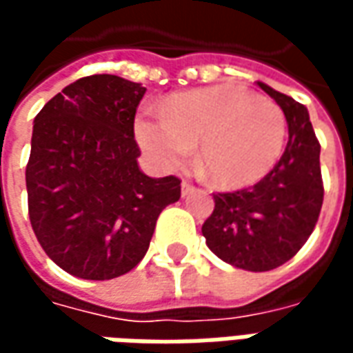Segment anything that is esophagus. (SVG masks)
Here are the masks:
<instances>
[{
	"label": "esophagus",
	"instance_id": "1",
	"mask_svg": "<svg viewBox=\"0 0 353 353\" xmlns=\"http://www.w3.org/2000/svg\"><path fill=\"white\" fill-rule=\"evenodd\" d=\"M192 189H194V187H192L191 183H189V181H183V183H181V196H187V194H191L192 192Z\"/></svg>",
	"mask_w": 353,
	"mask_h": 353
}]
</instances>
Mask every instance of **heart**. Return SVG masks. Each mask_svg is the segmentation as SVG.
<instances>
[{
	"label": "heart",
	"mask_w": 353,
	"mask_h": 353,
	"mask_svg": "<svg viewBox=\"0 0 353 353\" xmlns=\"http://www.w3.org/2000/svg\"><path fill=\"white\" fill-rule=\"evenodd\" d=\"M139 147L161 168L181 166L199 145V166L219 189H244L265 179L278 164L288 138V119L276 101L234 85L170 96L161 117L134 123Z\"/></svg>",
	"instance_id": "1"
}]
</instances>
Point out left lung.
<instances>
[{
    "mask_svg": "<svg viewBox=\"0 0 353 353\" xmlns=\"http://www.w3.org/2000/svg\"><path fill=\"white\" fill-rule=\"evenodd\" d=\"M257 85L288 119V145L257 185L214 194V214L202 225V234L225 263L266 272L288 263L308 240L323 204V183L308 109L261 81Z\"/></svg>",
    "mask_w": 353,
    "mask_h": 353,
    "instance_id": "obj_1",
    "label": "left lung"
}]
</instances>
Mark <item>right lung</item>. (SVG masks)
<instances>
[{
  "label": "right lung",
  "mask_w": 353,
  "mask_h": 353,
  "mask_svg": "<svg viewBox=\"0 0 353 353\" xmlns=\"http://www.w3.org/2000/svg\"><path fill=\"white\" fill-rule=\"evenodd\" d=\"M145 90L117 75H90L34 119L26 166L32 229L50 259L83 280L130 272L162 210L181 196L177 177L139 170L134 117Z\"/></svg>",
  "instance_id": "right-lung-1"
}]
</instances>
